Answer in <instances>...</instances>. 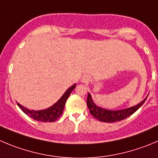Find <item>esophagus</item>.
<instances>
[{
    "mask_svg": "<svg viewBox=\"0 0 158 158\" xmlns=\"http://www.w3.org/2000/svg\"><path fill=\"white\" fill-rule=\"evenodd\" d=\"M90 79H91V77H90L89 75L85 74L83 77H82L81 82H82V83L87 84V83H88V82L90 81Z\"/></svg>",
    "mask_w": 158,
    "mask_h": 158,
    "instance_id": "1",
    "label": "esophagus"
}]
</instances>
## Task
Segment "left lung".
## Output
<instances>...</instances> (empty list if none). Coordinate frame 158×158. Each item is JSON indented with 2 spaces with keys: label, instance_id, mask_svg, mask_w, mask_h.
<instances>
[{
  "label": "left lung",
  "instance_id": "obj_1",
  "mask_svg": "<svg viewBox=\"0 0 158 158\" xmlns=\"http://www.w3.org/2000/svg\"><path fill=\"white\" fill-rule=\"evenodd\" d=\"M147 98H148V97L145 98V99H143L142 102L138 103L136 106L127 108V109H121V110H109V109L99 107L97 105H95L92 98H91V94L88 93V98H87V106L89 109L90 113L96 119H98L99 121L104 122V123H114V122L125 119L126 118L133 115L145 102Z\"/></svg>",
  "mask_w": 158,
  "mask_h": 158
}]
</instances>
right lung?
Instances as JSON below:
<instances>
[{
  "instance_id": "1",
  "label": "right lung",
  "mask_w": 158,
  "mask_h": 158,
  "mask_svg": "<svg viewBox=\"0 0 158 158\" xmlns=\"http://www.w3.org/2000/svg\"><path fill=\"white\" fill-rule=\"evenodd\" d=\"M76 87V84L70 86L67 91L64 92V94L61 96L60 98L56 102L54 105L50 106L49 108L46 109H43V110H31V109H28L27 108L24 107L22 105L17 102L19 107L25 112L26 115L31 117L33 119L36 120V121L44 122V123H47V122H54L57 119L60 115H62L63 111H64V106H65V103L67 102V98H69L70 94L73 91Z\"/></svg>"
}]
</instances>
